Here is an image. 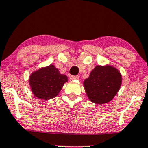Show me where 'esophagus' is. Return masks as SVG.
Returning <instances> with one entry per match:
<instances>
[{"instance_id":"34e87169","label":"esophagus","mask_w":148,"mask_h":148,"mask_svg":"<svg viewBox=\"0 0 148 148\" xmlns=\"http://www.w3.org/2000/svg\"><path fill=\"white\" fill-rule=\"evenodd\" d=\"M79 77L77 75H71L70 77V80H78Z\"/></svg>"}]
</instances>
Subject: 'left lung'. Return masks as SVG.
Returning <instances> with one entry per match:
<instances>
[{
    "label": "left lung",
    "instance_id": "left-lung-1",
    "mask_svg": "<svg viewBox=\"0 0 148 148\" xmlns=\"http://www.w3.org/2000/svg\"><path fill=\"white\" fill-rule=\"evenodd\" d=\"M121 82L122 76L119 70L106 65L95 66L83 85L88 99L95 104H103L114 99Z\"/></svg>",
    "mask_w": 148,
    "mask_h": 148
}]
</instances>
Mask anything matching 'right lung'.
Listing matches in <instances>:
<instances>
[{
  "mask_svg": "<svg viewBox=\"0 0 148 148\" xmlns=\"http://www.w3.org/2000/svg\"><path fill=\"white\" fill-rule=\"evenodd\" d=\"M66 82L67 76L60 73L59 70L53 65L39 68L30 75L29 78L33 95L43 100L56 97Z\"/></svg>",
  "mask_w": 148,
  "mask_h": 148,
  "instance_id": "obj_1",
  "label": "right lung"
}]
</instances>
